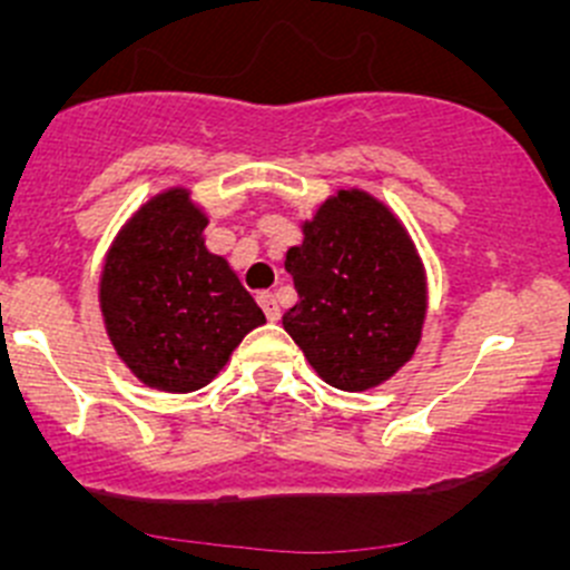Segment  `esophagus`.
I'll use <instances>...</instances> for the list:
<instances>
[{
  "label": "esophagus",
  "instance_id": "esophagus-1",
  "mask_svg": "<svg viewBox=\"0 0 570 570\" xmlns=\"http://www.w3.org/2000/svg\"><path fill=\"white\" fill-rule=\"evenodd\" d=\"M258 306H262V312H264V317H267L269 322H275L281 317V308H278V301H275V295L273 292H258Z\"/></svg>",
  "mask_w": 570,
  "mask_h": 570
}]
</instances>
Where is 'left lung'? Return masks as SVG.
<instances>
[{"label":"left lung","instance_id":"8db88e82","mask_svg":"<svg viewBox=\"0 0 570 570\" xmlns=\"http://www.w3.org/2000/svg\"><path fill=\"white\" fill-rule=\"evenodd\" d=\"M301 301L284 327L333 389L381 386L422 338L428 292L411 237L392 212L361 189H338L303 223L286 253Z\"/></svg>","mask_w":570,"mask_h":570}]
</instances>
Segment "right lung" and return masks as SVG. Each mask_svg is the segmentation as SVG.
<instances>
[{
	"label": "right lung",
	"mask_w": 570,
	"mask_h": 570,
	"mask_svg": "<svg viewBox=\"0 0 570 570\" xmlns=\"http://www.w3.org/2000/svg\"><path fill=\"white\" fill-rule=\"evenodd\" d=\"M187 189L148 200L107 253L99 301L115 353L146 386L187 394L226 366L262 308L223 256Z\"/></svg>",
	"instance_id": "add662e5"
}]
</instances>
